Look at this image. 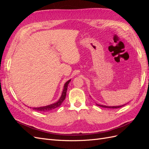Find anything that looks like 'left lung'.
<instances>
[{
	"label": "left lung",
	"instance_id": "1",
	"mask_svg": "<svg viewBox=\"0 0 149 149\" xmlns=\"http://www.w3.org/2000/svg\"><path fill=\"white\" fill-rule=\"evenodd\" d=\"M96 104L98 106H100V107H104V108H112V109H115V108H119V107H123L124 106H125L126 104H123V105H121V106H104V105H101V104Z\"/></svg>",
	"mask_w": 149,
	"mask_h": 149
}]
</instances>
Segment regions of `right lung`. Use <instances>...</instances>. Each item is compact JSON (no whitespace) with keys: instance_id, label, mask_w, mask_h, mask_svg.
<instances>
[{"instance_id":"right-lung-1","label":"right lung","mask_w":149,"mask_h":149,"mask_svg":"<svg viewBox=\"0 0 149 149\" xmlns=\"http://www.w3.org/2000/svg\"><path fill=\"white\" fill-rule=\"evenodd\" d=\"M71 79L68 80L65 84H64V87H63V90L62 93H61V96L60 97L58 101L55 103L52 104H49L48 106H41V107H30V108H32V109L35 111H39V112H47L49 111H52L56 109V108L60 107L62 102L64 101L66 98V91H67V88H68V84L70 83Z\"/></svg>"}]
</instances>
